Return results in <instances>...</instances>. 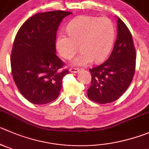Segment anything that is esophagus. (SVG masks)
<instances>
[{"mask_svg":"<svg viewBox=\"0 0 149 149\" xmlns=\"http://www.w3.org/2000/svg\"><path fill=\"white\" fill-rule=\"evenodd\" d=\"M70 73H78V72H79V68H70Z\"/></svg>","mask_w":149,"mask_h":149,"instance_id":"1","label":"esophagus"}]
</instances>
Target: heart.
I'll list each match as a JSON object with an SVG mask.
<instances>
[{
    "instance_id": "1",
    "label": "heart",
    "mask_w": 149,
    "mask_h": 149,
    "mask_svg": "<svg viewBox=\"0 0 149 149\" xmlns=\"http://www.w3.org/2000/svg\"><path fill=\"white\" fill-rule=\"evenodd\" d=\"M69 37L61 34L56 40V48L62 57L73 58L74 66H84L94 62H102L107 57L115 40V28L107 18L81 16L72 20L67 28Z\"/></svg>"
}]
</instances>
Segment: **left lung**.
<instances>
[{"label":"left lung","mask_w":149,"mask_h":149,"mask_svg":"<svg viewBox=\"0 0 149 149\" xmlns=\"http://www.w3.org/2000/svg\"><path fill=\"white\" fill-rule=\"evenodd\" d=\"M117 39L109 59L90 69L92 80L87 96L98 104L118 99L130 85L135 72L136 52L132 37L120 18H117Z\"/></svg>","instance_id":"left-lung-1"}]
</instances>
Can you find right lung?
Listing matches in <instances>:
<instances>
[{
	"mask_svg": "<svg viewBox=\"0 0 149 149\" xmlns=\"http://www.w3.org/2000/svg\"><path fill=\"white\" fill-rule=\"evenodd\" d=\"M64 11L37 13L18 30L11 54L12 74L25 98L34 104H45L58 98L68 70L56 54V36Z\"/></svg>",
	"mask_w": 149,
	"mask_h": 149,
	"instance_id": "1",
	"label": "right lung"
}]
</instances>
